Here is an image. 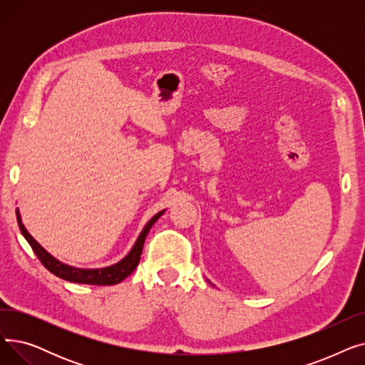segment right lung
Here are the masks:
<instances>
[{"mask_svg": "<svg viewBox=\"0 0 365 365\" xmlns=\"http://www.w3.org/2000/svg\"><path fill=\"white\" fill-rule=\"evenodd\" d=\"M164 212H165V210L157 213L146 223V226L143 227V231L140 232L136 244L133 245L130 253L123 260H120L118 263H115V264L106 266V267H99V269H81V267H73V266L65 264L61 260H57L56 257H53L46 250V248H43L40 244H38L34 240V237L26 231L25 225L22 223V217H21V213H19V210H16V216H17L19 229H21L22 235L29 242L34 253L36 255L38 259H40V262L44 264L46 269H48L53 275L59 277L62 279H66V281H71V282H78V284L113 285V284H118L123 279H125L134 269H136V266L139 264V260H140V256H142L146 235L150 231L152 225L155 223L164 215Z\"/></svg>", "mask_w": 365, "mask_h": 365, "instance_id": "1", "label": "right lung"}]
</instances>
